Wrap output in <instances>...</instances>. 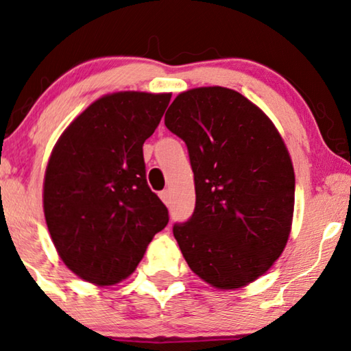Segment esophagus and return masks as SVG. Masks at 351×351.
I'll return each instance as SVG.
<instances>
[{
  "label": "esophagus",
  "instance_id": "esophagus-1",
  "mask_svg": "<svg viewBox=\"0 0 351 351\" xmlns=\"http://www.w3.org/2000/svg\"><path fill=\"white\" fill-rule=\"evenodd\" d=\"M159 197H160V200L165 203V205H169V203H170V192L169 191H162L159 193Z\"/></svg>",
  "mask_w": 351,
  "mask_h": 351
}]
</instances>
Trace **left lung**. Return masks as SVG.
<instances>
[{
  "label": "left lung",
  "instance_id": "obj_1",
  "mask_svg": "<svg viewBox=\"0 0 351 351\" xmlns=\"http://www.w3.org/2000/svg\"><path fill=\"white\" fill-rule=\"evenodd\" d=\"M184 140L195 209L173 234L189 268L219 290L265 274L284 252L295 171L273 121L238 91L203 86L178 94L165 113Z\"/></svg>",
  "mask_w": 351,
  "mask_h": 351
}]
</instances>
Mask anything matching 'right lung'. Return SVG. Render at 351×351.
<instances>
[{
    "label": "right lung",
    "mask_w": 351,
    "mask_h": 351,
    "mask_svg": "<svg viewBox=\"0 0 351 351\" xmlns=\"http://www.w3.org/2000/svg\"><path fill=\"white\" fill-rule=\"evenodd\" d=\"M171 94L121 91L93 102L51 151L44 214L51 241L80 279L113 285L137 268L169 211L146 182L143 143Z\"/></svg>",
    "instance_id": "right-lung-1"
}]
</instances>
